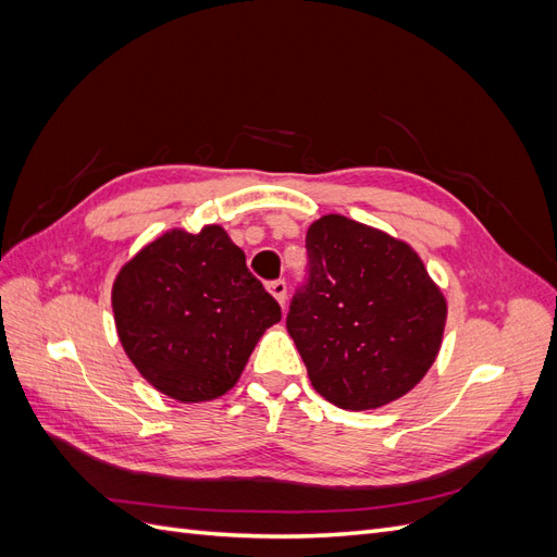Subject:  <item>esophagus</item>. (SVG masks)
I'll list each match as a JSON object with an SVG mask.
<instances>
[{
    "label": "esophagus",
    "mask_w": 557,
    "mask_h": 557,
    "mask_svg": "<svg viewBox=\"0 0 557 557\" xmlns=\"http://www.w3.org/2000/svg\"><path fill=\"white\" fill-rule=\"evenodd\" d=\"M267 290L276 297V301H278L281 307L285 305V297H288V285H285V281H283V278H278V281H269V283H267Z\"/></svg>",
    "instance_id": "esophagus-1"
}]
</instances>
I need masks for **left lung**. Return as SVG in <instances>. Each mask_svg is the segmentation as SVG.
Instances as JSON below:
<instances>
[{
	"label": "left lung",
	"instance_id": "1",
	"mask_svg": "<svg viewBox=\"0 0 557 557\" xmlns=\"http://www.w3.org/2000/svg\"><path fill=\"white\" fill-rule=\"evenodd\" d=\"M307 256L285 327L311 385L350 411L407 395L432 367L446 325V299L418 252L330 213L309 227Z\"/></svg>",
	"mask_w": 557,
	"mask_h": 557
}]
</instances>
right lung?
Listing matches in <instances>:
<instances>
[{
	"instance_id": "1",
	"label": "right lung",
	"mask_w": 557,
	"mask_h": 557,
	"mask_svg": "<svg viewBox=\"0 0 557 557\" xmlns=\"http://www.w3.org/2000/svg\"><path fill=\"white\" fill-rule=\"evenodd\" d=\"M111 305L139 374L178 401H207L239 381L252 348L281 320L227 232L172 230L115 276Z\"/></svg>"
}]
</instances>
